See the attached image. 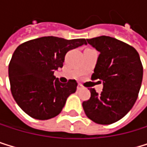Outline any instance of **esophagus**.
<instances>
[{
	"label": "esophagus",
	"mask_w": 147,
	"mask_h": 147,
	"mask_svg": "<svg viewBox=\"0 0 147 147\" xmlns=\"http://www.w3.org/2000/svg\"><path fill=\"white\" fill-rule=\"evenodd\" d=\"M77 88H78V90H80V89H82V86H81V84H78Z\"/></svg>",
	"instance_id": "1"
}]
</instances>
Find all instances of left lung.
<instances>
[{
	"label": "left lung",
	"mask_w": 147,
	"mask_h": 147,
	"mask_svg": "<svg viewBox=\"0 0 147 147\" xmlns=\"http://www.w3.org/2000/svg\"><path fill=\"white\" fill-rule=\"evenodd\" d=\"M86 40L100 52L92 79L102 81L103 89L99 94L91 88V97L83 102V109L92 122L111 124L122 119L135 104L143 66L137 50L115 38L100 36Z\"/></svg>",
	"instance_id": "8db88e82"
}]
</instances>
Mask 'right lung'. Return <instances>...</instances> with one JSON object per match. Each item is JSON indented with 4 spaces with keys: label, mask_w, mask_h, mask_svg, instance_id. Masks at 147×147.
Masks as SVG:
<instances>
[{
    "label": "right lung",
    "mask_w": 147,
    "mask_h": 147,
    "mask_svg": "<svg viewBox=\"0 0 147 147\" xmlns=\"http://www.w3.org/2000/svg\"><path fill=\"white\" fill-rule=\"evenodd\" d=\"M83 45H86L84 38L48 36L18 47L9 65V78L13 98L24 113L38 120H47L61 112L78 83L69 80L61 84L54 73L63 68L68 51Z\"/></svg>",
    "instance_id": "add662e5"
}]
</instances>
